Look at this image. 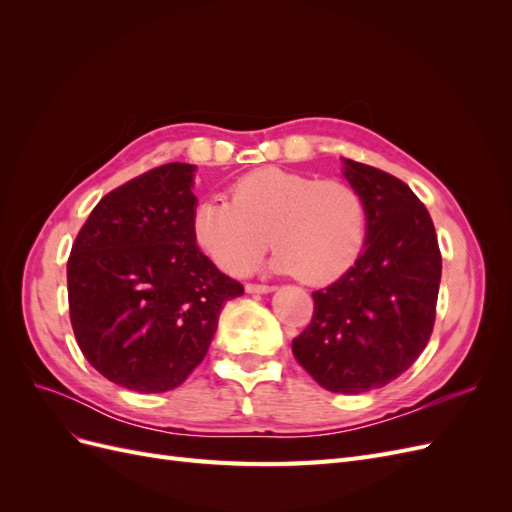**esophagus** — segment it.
<instances>
[{"label": "esophagus", "mask_w": 512, "mask_h": 512, "mask_svg": "<svg viewBox=\"0 0 512 512\" xmlns=\"http://www.w3.org/2000/svg\"><path fill=\"white\" fill-rule=\"evenodd\" d=\"M271 290H273V286H267V284H245V292H250V294H265Z\"/></svg>", "instance_id": "obj_1"}]
</instances>
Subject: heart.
Here are the masks:
<instances>
[{
    "label": "heart",
    "instance_id": "heart-1",
    "mask_svg": "<svg viewBox=\"0 0 512 512\" xmlns=\"http://www.w3.org/2000/svg\"><path fill=\"white\" fill-rule=\"evenodd\" d=\"M200 250L230 275H245L269 247L273 269L305 284L339 280L367 239L361 192L342 179H316L284 168H258L230 185V203L209 198L192 215Z\"/></svg>",
    "mask_w": 512,
    "mask_h": 512
}]
</instances>
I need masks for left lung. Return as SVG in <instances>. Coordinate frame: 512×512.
I'll use <instances>...</instances> for the list:
<instances>
[{
    "label": "left lung",
    "mask_w": 512,
    "mask_h": 512,
    "mask_svg": "<svg viewBox=\"0 0 512 512\" xmlns=\"http://www.w3.org/2000/svg\"><path fill=\"white\" fill-rule=\"evenodd\" d=\"M367 207L365 250L354 267L312 292L314 316L292 354L322 389H382L429 342L442 275L431 215L408 185L380 168L344 160Z\"/></svg>",
    "instance_id": "obj_1"
}]
</instances>
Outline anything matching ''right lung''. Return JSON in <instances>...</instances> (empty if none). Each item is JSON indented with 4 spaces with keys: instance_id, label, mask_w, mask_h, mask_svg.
<instances>
[{
    "instance_id": "add662e5",
    "label": "right lung",
    "mask_w": 512,
    "mask_h": 512,
    "mask_svg": "<svg viewBox=\"0 0 512 512\" xmlns=\"http://www.w3.org/2000/svg\"><path fill=\"white\" fill-rule=\"evenodd\" d=\"M194 164L119 185L89 213L68 258L72 331L89 365L136 393H164L205 359L243 286L200 252Z\"/></svg>"
}]
</instances>
